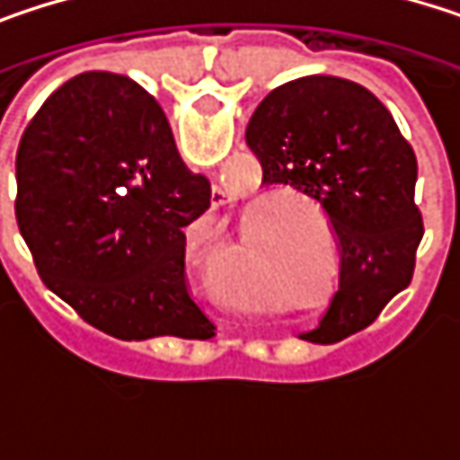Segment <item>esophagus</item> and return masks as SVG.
Segmentation results:
<instances>
[{
  "mask_svg": "<svg viewBox=\"0 0 460 460\" xmlns=\"http://www.w3.org/2000/svg\"><path fill=\"white\" fill-rule=\"evenodd\" d=\"M266 357H269V354H266Z\"/></svg>",
  "mask_w": 460,
  "mask_h": 460,
  "instance_id": "1",
  "label": "esophagus"
}]
</instances>
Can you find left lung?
<instances>
[{"mask_svg":"<svg viewBox=\"0 0 460 460\" xmlns=\"http://www.w3.org/2000/svg\"><path fill=\"white\" fill-rule=\"evenodd\" d=\"M244 138L263 183L312 199L338 244V293L301 338L335 343L365 330L411 285L423 236L418 162L394 117L357 82L301 76L261 101Z\"/></svg>","mask_w":460,"mask_h":460,"instance_id":"obj_1","label":"left lung"}]
</instances>
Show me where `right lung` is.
<instances>
[{
    "instance_id": "obj_1",
    "label": "right lung",
    "mask_w": 460,
    "mask_h": 460,
    "mask_svg": "<svg viewBox=\"0 0 460 460\" xmlns=\"http://www.w3.org/2000/svg\"><path fill=\"white\" fill-rule=\"evenodd\" d=\"M15 218L47 288L119 341H208L186 277V226L210 208L151 93L111 71L60 84L15 156Z\"/></svg>"
}]
</instances>
